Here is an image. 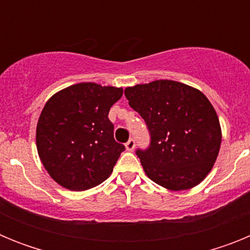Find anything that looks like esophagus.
<instances>
[{
  "mask_svg": "<svg viewBox=\"0 0 250 250\" xmlns=\"http://www.w3.org/2000/svg\"><path fill=\"white\" fill-rule=\"evenodd\" d=\"M125 147H126L127 151H132V150L135 149V140H134V139H130L126 144H125Z\"/></svg>",
  "mask_w": 250,
  "mask_h": 250,
  "instance_id": "34e87169",
  "label": "esophagus"
}]
</instances>
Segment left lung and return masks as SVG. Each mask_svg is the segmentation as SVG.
Wrapping results in <instances>:
<instances>
[{"instance_id": "obj_1", "label": "left lung", "mask_w": 250, "mask_h": 250, "mask_svg": "<svg viewBox=\"0 0 250 250\" xmlns=\"http://www.w3.org/2000/svg\"><path fill=\"white\" fill-rule=\"evenodd\" d=\"M125 96L151 136L149 149L136 151L147 178L171 191L200 184L222 144L219 119L207 96L173 80L129 86Z\"/></svg>"}]
</instances>
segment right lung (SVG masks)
Here are the masks:
<instances>
[{
  "instance_id": "1",
  "label": "right lung",
  "mask_w": 250,
  "mask_h": 250,
  "mask_svg": "<svg viewBox=\"0 0 250 250\" xmlns=\"http://www.w3.org/2000/svg\"><path fill=\"white\" fill-rule=\"evenodd\" d=\"M123 87L80 83L60 90L43 106L36 127V147L48 175L72 191L105 182L125 150L114 139L110 107Z\"/></svg>"
}]
</instances>
